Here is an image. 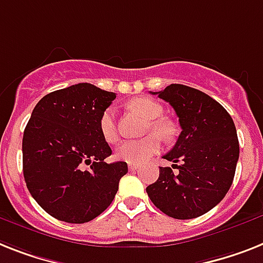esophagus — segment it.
Masks as SVG:
<instances>
[{
	"mask_svg": "<svg viewBox=\"0 0 263 263\" xmlns=\"http://www.w3.org/2000/svg\"><path fill=\"white\" fill-rule=\"evenodd\" d=\"M137 169H138V165H137V164H129V171L134 172V171H137Z\"/></svg>",
	"mask_w": 263,
	"mask_h": 263,
	"instance_id": "34e87169",
	"label": "esophagus"
}]
</instances>
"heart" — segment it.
Returning <instances> with one entry per match:
<instances>
[{
    "label": "heart",
    "mask_w": 263,
    "mask_h": 263,
    "mask_svg": "<svg viewBox=\"0 0 263 263\" xmlns=\"http://www.w3.org/2000/svg\"><path fill=\"white\" fill-rule=\"evenodd\" d=\"M129 107L149 121L146 125V133L153 132L164 140L172 138L175 130L168 121L160 118L162 116V106L157 101L152 99V98L140 97L130 102ZM99 132H101L103 140L108 144H112L118 140L116 111L112 107L106 108L105 111L102 112L101 118H99ZM158 136L151 134L142 140L125 141L117 147L116 157L127 164H142L160 151L161 140Z\"/></svg>",
    "instance_id": "b5f03b06"
}]
</instances>
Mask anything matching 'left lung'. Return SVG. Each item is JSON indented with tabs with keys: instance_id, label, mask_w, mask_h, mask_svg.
I'll use <instances>...</instances> for the list:
<instances>
[{
	"instance_id": "obj_1",
	"label": "left lung",
	"mask_w": 263,
	"mask_h": 263,
	"mask_svg": "<svg viewBox=\"0 0 263 263\" xmlns=\"http://www.w3.org/2000/svg\"><path fill=\"white\" fill-rule=\"evenodd\" d=\"M152 94L175 108L181 133L164 156L178 172L160 166L157 181L147 185V196L171 218H197L220 203L233 184L239 158L235 125L219 102L196 88L171 84Z\"/></svg>"
}]
</instances>
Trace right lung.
Here are the masks:
<instances>
[{
    "mask_svg": "<svg viewBox=\"0 0 263 263\" xmlns=\"http://www.w3.org/2000/svg\"><path fill=\"white\" fill-rule=\"evenodd\" d=\"M117 95L79 83L43 97L23 137V172L34 200L51 216L86 223L116 197L127 164L105 162L111 149L99 118ZM90 165V167H87Z\"/></svg>",
    "mask_w": 263,
    "mask_h": 263,
    "instance_id": "right-lung-1",
    "label": "right lung"
}]
</instances>
